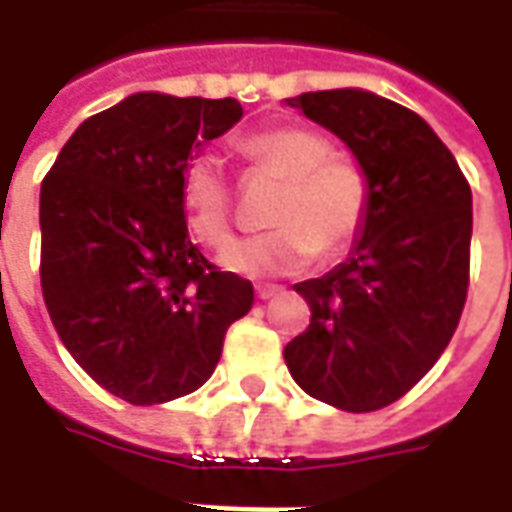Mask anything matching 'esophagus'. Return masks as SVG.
Listing matches in <instances>:
<instances>
[{"mask_svg":"<svg viewBox=\"0 0 512 512\" xmlns=\"http://www.w3.org/2000/svg\"><path fill=\"white\" fill-rule=\"evenodd\" d=\"M282 293V287L279 285H256V296L265 302V299H273V296H279Z\"/></svg>","mask_w":512,"mask_h":512,"instance_id":"34e87169","label":"esophagus"}]
</instances>
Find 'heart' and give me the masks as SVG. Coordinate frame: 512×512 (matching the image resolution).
Returning a JSON list of instances; mask_svg holds the SVG:
<instances>
[{"label":"heart","mask_w":512,"mask_h":512,"mask_svg":"<svg viewBox=\"0 0 512 512\" xmlns=\"http://www.w3.org/2000/svg\"><path fill=\"white\" fill-rule=\"evenodd\" d=\"M250 173L282 182L270 207V233L245 239L222 265L245 276H279L305 267L316 253L339 259L362 236L373 207V179L362 162L336 153L325 133L302 125L259 130L236 142ZM182 207L190 233L222 250L233 239V187L216 159L196 156L182 170Z\"/></svg>","instance_id":"heart-1"}]
</instances>
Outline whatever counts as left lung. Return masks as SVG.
Segmentation results:
<instances>
[{
  "instance_id": "obj_1",
  "label": "left lung",
  "mask_w": 512,
  "mask_h": 512,
  "mask_svg": "<svg viewBox=\"0 0 512 512\" xmlns=\"http://www.w3.org/2000/svg\"><path fill=\"white\" fill-rule=\"evenodd\" d=\"M333 130L373 179L350 259L296 293L310 325L285 347L290 376L319 402L370 413L399 402L450 344L470 285L473 196L419 113L367 90L287 99Z\"/></svg>"
}]
</instances>
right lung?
Masks as SVG:
<instances>
[{
    "instance_id": "right-lung-1",
    "label": "right lung",
    "mask_w": 512,
    "mask_h": 512,
    "mask_svg": "<svg viewBox=\"0 0 512 512\" xmlns=\"http://www.w3.org/2000/svg\"><path fill=\"white\" fill-rule=\"evenodd\" d=\"M242 119L236 99L133 93L85 119L42 179L39 279L50 322L96 384L148 407L216 370L253 285L190 242V150Z\"/></svg>"
}]
</instances>
